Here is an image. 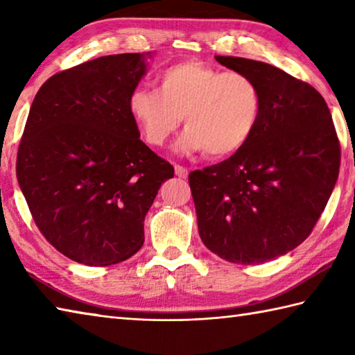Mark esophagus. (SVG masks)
I'll list each match as a JSON object with an SVG mask.
<instances>
[{
  "mask_svg": "<svg viewBox=\"0 0 355 355\" xmlns=\"http://www.w3.org/2000/svg\"><path fill=\"white\" fill-rule=\"evenodd\" d=\"M187 173H189V172H187L186 168H183V166H180V164H175V175H177V177L186 178Z\"/></svg>",
  "mask_w": 355,
  "mask_h": 355,
  "instance_id": "esophagus-1",
  "label": "esophagus"
}]
</instances>
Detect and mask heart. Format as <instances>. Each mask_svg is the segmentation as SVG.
I'll use <instances>...</instances> for the list:
<instances>
[{
	"instance_id": "b5f03b06",
	"label": "heart",
	"mask_w": 355,
	"mask_h": 355,
	"mask_svg": "<svg viewBox=\"0 0 355 355\" xmlns=\"http://www.w3.org/2000/svg\"><path fill=\"white\" fill-rule=\"evenodd\" d=\"M128 112L152 148H162L182 123L178 148L211 158L237 154L255 134L263 94L252 76L200 61H183L157 75V89L135 86Z\"/></svg>"
}]
</instances>
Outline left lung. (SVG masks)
<instances>
[{
	"label": "left lung",
	"instance_id": "left-lung-1",
	"mask_svg": "<svg viewBox=\"0 0 355 355\" xmlns=\"http://www.w3.org/2000/svg\"><path fill=\"white\" fill-rule=\"evenodd\" d=\"M259 83L263 114L249 143L189 173L198 232L220 259L260 265L309 237L334 189L340 143L323 96L268 62L215 57Z\"/></svg>",
	"mask_w": 355,
	"mask_h": 355
}]
</instances>
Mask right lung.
Returning a JSON list of instances; mask_svg holds the SVG:
<instances>
[{"label":"right lung","instance_id":"1","mask_svg":"<svg viewBox=\"0 0 355 355\" xmlns=\"http://www.w3.org/2000/svg\"><path fill=\"white\" fill-rule=\"evenodd\" d=\"M150 57L107 55L55 73L27 116L19 187L44 239L83 265H115L140 251L146 214L173 177L128 112Z\"/></svg>","mask_w":355,"mask_h":355}]
</instances>
